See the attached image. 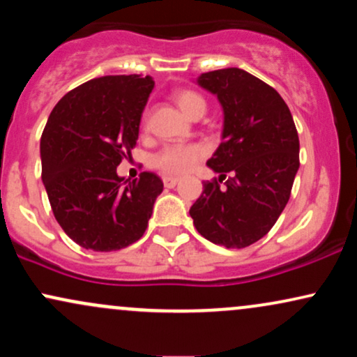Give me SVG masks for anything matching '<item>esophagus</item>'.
<instances>
[{"mask_svg": "<svg viewBox=\"0 0 357 357\" xmlns=\"http://www.w3.org/2000/svg\"><path fill=\"white\" fill-rule=\"evenodd\" d=\"M162 183H165L166 188H174L176 184L179 183V179L178 178H171V176H165V178H162Z\"/></svg>", "mask_w": 357, "mask_h": 357, "instance_id": "esophagus-1", "label": "esophagus"}]
</instances>
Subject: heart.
<instances>
[{
    "label": "heart",
    "mask_w": 357,
    "mask_h": 357,
    "mask_svg": "<svg viewBox=\"0 0 357 357\" xmlns=\"http://www.w3.org/2000/svg\"><path fill=\"white\" fill-rule=\"evenodd\" d=\"M174 102L184 116L190 119L196 114H204L206 110V102L192 90L176 92ZM204 154L206 151L199 144H171L154 155L153 166L166 176H183L191 173Z\"/></svg>",
    "instance_id": "obj_1"
}]
</instances>
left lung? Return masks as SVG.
<instances>
[{"instance_id":"obj_1","label":"left lung","mask_w":357,"mask_h":357,"mask_svg":"<svg viewBox=\"0 0 357 357\" xmlns=\"http://www.w3.org/2000/svg\"><path fill=\"white\" fill-rule=\"evenodd\" d=\"M223 110L221 144L206 161L218 181L203 184L190 208L196 230L215 245L245 248L270 231L290 198L298 171V136L275 89L241 68L202 73L195 80Z\"/></svg>"}]
</instances>
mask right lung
Wrapping results in <instances>:
<instances>
[{
	"mask_svg": "<svg viewBox=\"0 0 357 357\" xmlns=\"http://www.w3.org/2000/svg\"><path fill=\"white\" fill-rule=\"evenodd\" d=\"M154 82L107 75L73 89L52 110L40 141L42 181L53 215L80 247L112 252L144 235L162 181L124 179L117 166L136 147Z\"/></svg>",
	"mask_w": 357,
	"mask_h": 357,
	"instance_id": "add662e5",
	"label": "right lung"
}]
</instances>
